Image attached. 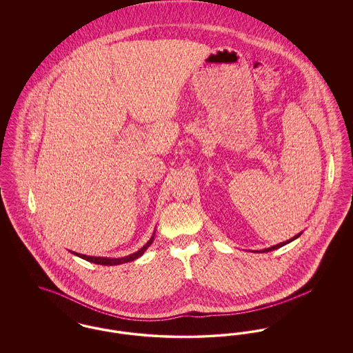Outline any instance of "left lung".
Returning a JSON list of instances; mask_svg holds the SVG:
<instances>
[{"mask_svg":"<svg viewBox=\"0 0 353 353\" xmlns=\"http://www.w3.org/2000/svg\"><path fill=\"white\" fill-rule=\"evenodd\" d=\"M301 234L295 235L294 238H291V239H288V241H285V242H282V243H279V245H275V246H272V248H269V249H265V250H261V252H272V250H275V249H279V248H282V246H285L287 243H290L291 241H294V239H296L298 236Z\"/></svg>","mask_w":353,"mask_h":353,"instance_id":"1","label":"left lung"}]
</instances>
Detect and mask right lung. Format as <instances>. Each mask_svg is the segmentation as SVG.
Here are the masks:
<instances>
[{"instance_id": "obj_1", "label": "right lung", "mask_w": 353, "mask_h": 353, "mask_svg": "<svg viewBox=\"0 0 353 353\" xmlns=\"http://www.w3.org/2000/svg\"><path fill=\"white\" fill-rule=\"evenodd\" d=\"M153 242V236L151 239L147 242L145 246H143L139 252H134L128 256H124V258H101V256H88V255H83V254H78V252H72L81 258H83L88 262H92V263H97V265H101V266H114V265H120V263H125V262H131L136 258H139L140 255H143L144 252L151 246V243Z\"/></svg>"}]
</instances>
